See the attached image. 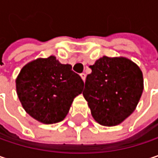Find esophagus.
I'll list each match as a JSON object with an SVG mask.
<instances>
[{
  "label": "esophagus",
  "instance_id": "1",
  "mask_svg": "<svg viewBox=\"0 0 158 158\" xmlns=\"http://www.w3.org/2000/svg\"><path fill=\"white\" fill-rule=\"evenodd\" d=\"M80 77H81V79H82L83 81L86 80V74H85V73H81V74H80Z\"/></svg>",
  "mask_w": 158,
  "mask_h": 158
}]
</instances>
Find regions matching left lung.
Wrapping results in <instances>:
<instances>
[{"instance_id": "obj_1", "label": "left lung", "mask_w": 158, "mask_h": 158, "mask_svg": "<svg viewBox=\"0 0 158 158\" xmlns=\"http://www.w3.org/2000/svg\"><path fill=\"white\" fill-rule=\"evenodd\" d=\"M83 96L93 118L106 127L119 125L136 109L144 89L143 73L125 57H107L89 66Z\"/></svg>"}]
</instances>
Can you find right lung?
Here are the masks:
<instances>
[{
	"label": "right lung",
	"mask_w": 158,
	"mask_h": 158,
	"mask_svg": "<svg viewBox=\"0 0 158 158\" xmlns=\"http://www.w3.org/2000/svg\"><path fill=\"white\" fill-rule=\"evenodd\" d=\"M71 65L61 64L55 56L39 58L25 65L16 79L22 108L43 124L62 121L74 98L82 93L84 82Z\"/></svg>",
	"instance_id": "add662e5"
}]
</instances>
